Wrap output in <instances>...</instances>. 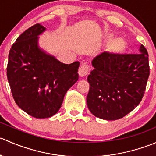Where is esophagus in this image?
<instances>
[{
  "label": "esophagus",
  "mask_w": 156,
  "mask_h": 156,
  "mask_svg": "<svg viewBox=\"0 0 156 156\" xmlns=\"http://www.w3.org/2000/svg\"><path fill=\"white\" fill-rule=\"evenodd\" d=\"M90 67L87 64L84 63L80 66L79 69H78V74H79L80 77H85L89 72Z\"/></svg>",
  "instance_id": "esophagus-1"
}]
</instances>
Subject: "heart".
Wrapping results in <instances>:
<instances>
[{"label":"heart","mask_w":156,"mask_h":156,"mask_svg":"<svg viewBox=\"0 0 156 156\" xmlns=\"http://www.w3.org/2000/svg\"><path fill=\"white\" fill-rule=\"evenodd\" d=\"M108 41H111L113 39L112 34H108L106 36ZM108 49L109 51L114 53H121L125 50V43L122 39L117 38L113 40L108 45Z\"/></svg>","instance_id":"1"}]
</instances>
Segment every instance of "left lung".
Listing matches in <instances>:
<instances>
[{
    "label": "left lung",
    "instance_id": "1",
    "mask_svg": "<svg viewBox=\"0 0 156 156\" xmlns=\"http://www.w3.org/2000/svg\"><path fill=\"white\" fill-rule=\"evenodd\" d=\"M92 66L87 104L94 116L117 120L139 105L149 75V55L144 45L136 54L103 52L93 59Z\"/></svg>",
    "mask_w": 156,
    "mask_h": 156
}]
</instances>
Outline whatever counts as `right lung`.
<instances>
[{"instance_id": "obj_1", "label": "right lung", "mask_w": 156, "mask_h": 156, "mask_svg": "<svg viewBox=\"0 0 156 156\" xmlns=\"http://www.w3.org/2000/svg\"><path fill=\"white\" fill-rule=\"evenodd\" d=\"M46 30L35 24L20 34L9 53L7 75L16 103L37 119L54 115L78 80L79 62L64 64L38 46Z\"/></svg>"}]
</instances>
